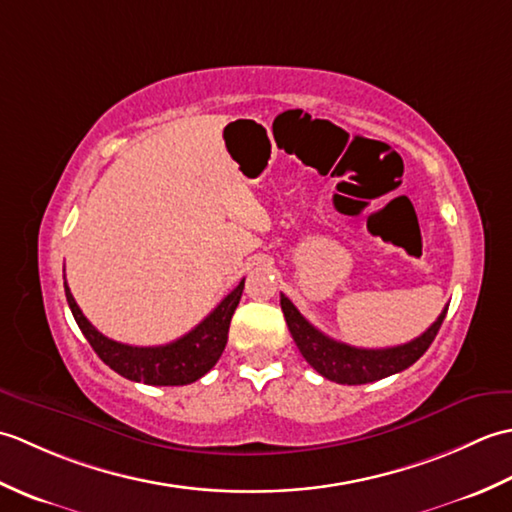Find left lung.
Listing matches in <instances>:
<instances>
[{
    "label": "left lung",
    "mask_w": 512,
    "mask_h": 512,
    "mask_svg": "<svg viewBox=\"0 0 512 512\" xmlns=\"http://www.w3.org/2000/svg\"><path fill=\"white\" fill-rule=\"evenodd\" d=\"M281 310H284L288 330L292 339H295L299 352L321 376L341 385H365L387 378L391 374H398L402 369L416 363L429 350L433 339H436L440 325L444 317H447L449 306L440 312V317L418 339L405 345L385 347V350H363V347H352L330 339V336H325L321 330L314 328L284 295H281Z\"/></svg>",
    "instance_id": "obj_1"
}]
</instances>
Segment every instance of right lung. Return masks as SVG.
Instances as JSON below:
<instances>
[{"instance_id":"1","label":"right lung","mask_w":512,"mask_h":512,"mask_svg":"<svg viewBox=\"0 0 512 512\" xmlns=\"http://www.w3.org/2000/svg\"><path fill=\"white\" fill-rule=\"evenodd\" d=\"M65 286V299L74 314V321L92 350L99 354L105 365H110L116 374H121L129 380L145 385H189L202 378L209 369L220 361V356L226 347L228 325H231L233 312L242 299L244 279L239 281L237 288L220 301L209 317L195 328L180 336L178 341L158 345V347H134L127 343H118L107 339L94 325L85 319L81 308L76 306L72 292Z\"/></svg>"}]
</instances>
